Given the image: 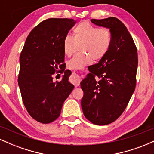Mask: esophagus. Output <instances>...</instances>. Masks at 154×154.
<instances>
[{"label":"esophagus","mask_w":154,"mask_h":154,"mask_svg":"<svg viewBox=\"0 0 154 154\" xmlns=\"http://www.w3.org/2000/svg\"><path fill=\"white\" fill-rule=\"evenodd\" d=\"M70 81L72 84L75 85V87H78L80 83V77L79 75H76V74H72L71 78H70Z\"/></svg>","instance_id":"34e87169"}]
</instances>
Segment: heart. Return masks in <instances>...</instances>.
<instances>
[{
    "label": "heart",
    "mask_w": 154,
    "mask_h": 154,
    "mask_svg": "<svg viewBox=\"0 0 154 154\" xmlns=\"http://www.w3.org/2000/svg\"><path fill=\"white\" fill-rule=\"evenodd\" d=\"M73 38L66 35L63 40V49L66 56L74 54L76 44H82V54H77L68 61L72 69H80L93 61L102 59L110 48L112 32L106 27H98L90 23H79L73 29Z\"/></svg>",
    "instance_id": "1"
}]
</instances>
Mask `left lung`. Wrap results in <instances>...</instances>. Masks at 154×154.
<instances>
[{"mask_svg": "<svg viewBox=\"0 0 154 154\" xmlns=\"http://www.w3.org/2000/svg\"><path fill=\"white\" fill-rule=\"evenodd\" d=\"M91 22L110 29L112 42L103 59L88 66L90 73L80 82L84 93L81 106L86 119L106 125L122 115L135 91L137 48L126 26L116 17Z\"/></svg>", "mask_w": 154, "mask_h": 154, "instance_id": "8db88e82", "label": "left lung"}]
</instances>
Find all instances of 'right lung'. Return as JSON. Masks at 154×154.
<instances>
[{"instance_id":"obj_1","label":"right lung","mask_w":154,"mask_h":154,"mask_svg":"<svg viewBox=\"0 0 154 154\" xmlns=\"http://www.w3.org/2000/svg\"><path fill=\"white\" fill-rule=\"evenodd\" d=\"M75 23L67 18L43 21L30 32L21 52L18 83L22 101L39 122L48 124L57 119L74 89L68 81L71 72L65 70L63 40ZM55 73L64 74L61 81H52Z\"/></svg>"}]
</instances>
